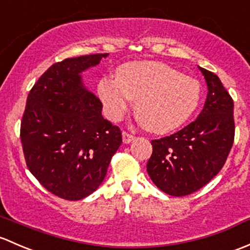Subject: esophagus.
Returning <instances> with one entry per match:
<instances>
[{"label": "esophagus", "mask_w": 250, "mask_h": 250, "mask_svg": "<svg viewBox=\"0 0 250 250\" xmlns=\"http://www.w3.org/2000/svg\"><path fill=\"white\" fill-rule=\"evenodd\" d=\"M135 136L133 135H130V133L128 132H123V142H124L125 144H128V143H131L132 142L133 140H135Z\"/></svg>", "instance_id": "1"}]
</instances>
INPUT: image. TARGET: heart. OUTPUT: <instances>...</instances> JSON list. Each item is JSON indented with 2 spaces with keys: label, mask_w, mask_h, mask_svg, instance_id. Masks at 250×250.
<instances>
[{
  "label": "heart",
  "mask_w": 250,
  "mask_h": 250,
  "mask_svg": "<svg viewBox=\"0 0 250 250\" xmlns=\"http://www.w3.org/2000/svg\"><path fill=\"white\" fill-rule=\"evenodd\" d=\"M104 114L120 120L136 100L135 113L146 130L168 133L183 126L197 109L201 86L169 66L154 61H135L120 66L117 77L97 84Z\"/></svg>",
  "instance_id": "obj_1"
}]
</instances>
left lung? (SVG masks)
<instances>
[{
  "label": "left lung",
  "instance_id": "left-lung-1",
  "mask_svg": "<svg viewBox=\"0 0 250 250\" xmlns=\"http://www.w3.org/2000/svg\"><path fill=\"white\" fill-rule=\"evenodd\" d=\"M199 69L208 87L202 112L178 132L151 141L146 164L154 184L172 196L192 194L217 176L235 137L232 99L217 74Z\"/></svg>",
  "mask_w": 250,
  "mask_h": 250
}]
</instances>
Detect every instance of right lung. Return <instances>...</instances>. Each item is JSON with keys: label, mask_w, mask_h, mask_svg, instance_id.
I'll return each mask as SVG.
<instances>
[{"label": "right lung", "mask_w": 250, "mask_h": 250, "mask_svg": "<svg viewBox=\"0 0 250 250\" xmlns=\"http://www.w3.org/2000/svg\"><path fill=\"white\" fill-rule=\"evenodd\" d=\"M108 54L54 63L27 96L20 138L27 168L51 194L77 201L106 177L123 142L118 126L102 117V104L83 83L82 73Z\"/></svg>", "instance_id": "1"}]
</instances>
